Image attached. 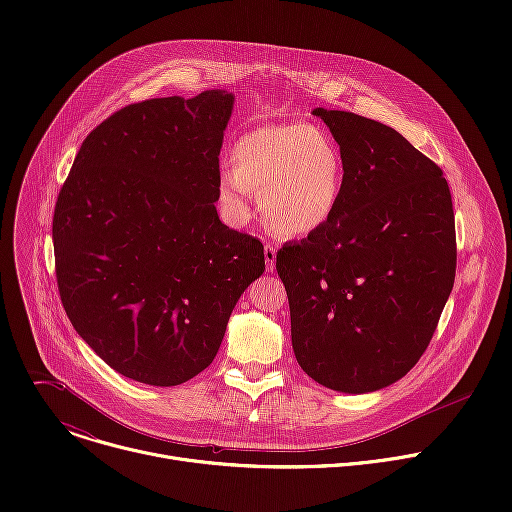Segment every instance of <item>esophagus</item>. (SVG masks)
<instances>
[{
    "label": "esophagus",
    "mask_w": 512,
    "mask_h": 512,
    "mask_svg": "<svg viewBox=\"0 0 512 512\" xmlns=\"http://www.w3.org/2000/svg\"><path fill=\"white\" fill-rule=\"evenodd\" d=\"M263 253H265V269H267L269 273H273V271H275L277 251H275V247H273V245H265V247H263Z\"/></svg>",
    "instance_id": "obj_1"
}]
</instances>
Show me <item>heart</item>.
<instances>
[{
    "label": "heart",
    "mask_w": 512,
    "mask_h": 512,
    "mask_svg": "<svg viewBox=\"0 0 512 512\" xmlns=\"http://www.w3.org/2000/svg\"><path fill=\"white\" fill-rule=\"evenodd\" d=\"M233 168L218 174V196L235 223L249 214V190L265 223L283 237H308L334 216L346 158L338 139L304 121L271 123L247 131L231 154Z\"/></svg>",
    "instance_id": "obj_1"
}]
</instances>
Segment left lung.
<instances>
[{"mask_svg":"<svg viewBox=\"0 0 512 512\" xmlns=\"http://www.w3.org/2000/svg\"><path fill=\"white\" fill-rule=\"evenodd\" d=\"M346 158L340 204L320 231L277 253L291 346L316 383L373 393L425 352L456 277L444 172L393 127L314 109Z\"/></svg>","mask_w":512,"mask_h":512,"instance_id":"8db88e82","label":"left lung"}]
</instances>
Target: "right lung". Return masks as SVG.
<instances>
[{"label":"right lung","instance_id":"1","mask_svg":"<svg viewBox=\"0 0 512 512\" xmlns=\"http://www.w3.org/2000/svg\"><path fill=\"white\" fill-rule=\"evenodd\" d=\"M235 95L129 105L83 141L52 241L64 312L119 375L174 387L221 348L263 245L221 223L218 156Z\"/></svg>","mask_w":512,"mask_h":512}]
</instances>
